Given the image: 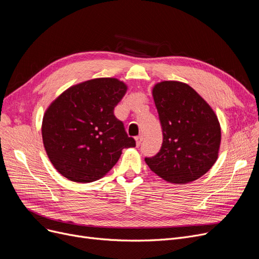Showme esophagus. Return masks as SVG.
<instances>
[{
    "instance_id": "esophagus-1",
    "label": "esophagus",
    "mask_w": 259,
    "mask_h": 259,
    "mask_svg": "<svg viewBox=\"0 0 259 259\" xmlns=\"http://www.w3.org/2000/svg\"><path fill=\"white\" fill-rule=\"evenodd\" d=\"M142 142H143V136H139V137L136 138V144H137V146H140V145L142 144Z\"/></svg>"
}]
</instances>
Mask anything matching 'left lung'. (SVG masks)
<instances>
[{
  "label": "left lung",
  "instance_id": "left-lung-1",
  "mask_svg": "<svg viewBox=\"0 0 259 259\" xmlns=\"http://www.w3.org/2000/svg\"><path fill=\"white\" fill-rule=\"evenodd\" d=\"M163 132L161 150L145 162L172 184H187L205 175L218 159L221 128L210 106L181 81H161L152 89Z\"/></svg>",
  "mask_w": 259,
  "mask_h": 259
}]
</instances>
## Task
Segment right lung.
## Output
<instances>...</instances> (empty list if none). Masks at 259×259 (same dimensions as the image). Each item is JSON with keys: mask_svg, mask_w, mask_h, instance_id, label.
Instances as JSON below:
<instances>
[{"mask_svg": "<svg viewBox=\"0 0 259 259\" xmlns=\"http://www.w3.org/2000/svg\"><path fill=\"white\" fill-rule=\"evenodd\" d=\"M128 87L116 78H95L72 85L49 106L42 120V140L51 163L77 183L106 176L123 148L136 146L114 108Z\"/></svg>", "mask_w": 259, "mask_h": 259, "instance_id": "1", "label": "right lung"}]
</instances>
